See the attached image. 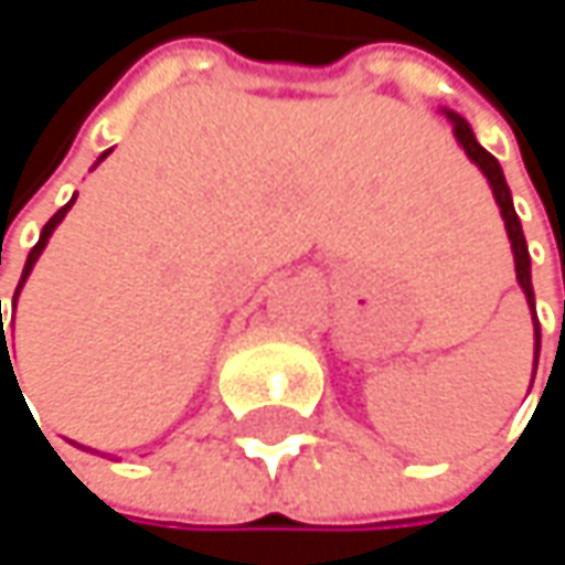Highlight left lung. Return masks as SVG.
<instances>
[{"instance_id":"left-lung-1","label":"left lung","mask_w":565,"mask_h":565,"mask_svg":"<svg viewBox=\"0 0 565 565\" xmlns=\"http://www.w3.org/2000/svg\"><path fill=\"white\" fill-rule=\"evenodd\" d=\"M448 120L455 124V137H458V143L465 147V153L471 157V163H478V170L488 175V182H491V189H494V199H498V205H501V215H504V225H508L510 248H513V265H516V281H520L523 294H526V303L533 307L530 252H526V238H523L520 218H516V212H513V199H510L504 170H501V163H498V160H494V157H491V153H488V150L478 143V140H475V134H471V127H468V120H465V117H458V114H451V110H448ZM533 320H536V310H533ZM536 360H540V323H536ZM536 360H533V373H536Z\"/></svg>"}]
</instances>
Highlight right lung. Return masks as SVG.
Listing matches in <instances>:
<instances>
[{
    "label": "right lung",
    "instance_id": "right-lung-1",
    "mask_svg": "<svg viewBox=\"0 0 565 565\" xmlns=\"http://www.w3.org/2000/svg\"><path fill=\"white\" fill-rule=\"evenodd\" d=\"M107 153H110V150H107ZM107 153H104V157H107ZM104 157H100V160H104ZM71 205H74V199H71V202H67L64 209H57L55 215L49 218V225L42 228V238H39V242H35V248L29 252V262H25V271H22V281H19V290H22V284H25V278L32 275V268H35L39 255L45 252V245H49L52 232H55V228H57V222H61V218L67 215V209H71ZM19 290H15V294H19ZM9 370H12V360H9V347H6V330H2V307H0V386H2V373H9ZM12 376H15V370H12ZM15 386H19V380H15ZM19 393H22V390H19Z\"/></svg>",
    "mask_w": 565,
    "mask_h": 565
}]
</instances>
